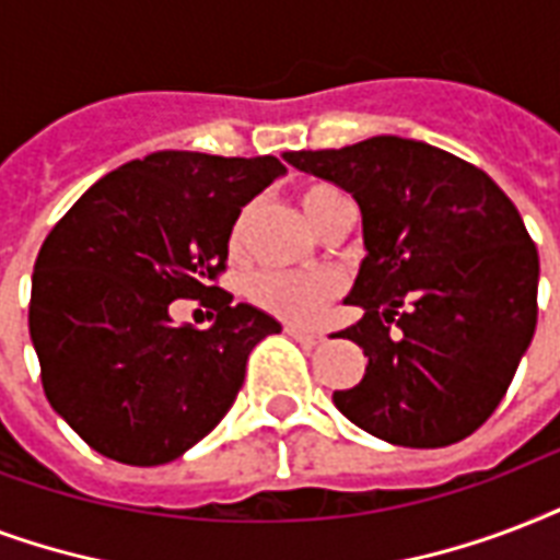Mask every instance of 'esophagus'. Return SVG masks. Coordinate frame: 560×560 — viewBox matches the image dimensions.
Returning a JSON list of instances; mask_svg holds the SVG:
<instances>
[{
  "label": "esophagus",
  "mask_w": 560,
  "mask_h": 560,
  "mask_svg": "<svg viewBox=\"0 0 560 560\" xmlns=\"http://www.w3.org/2000/svg\"><path fill=\"white\" fill-rule=\"evenodd\" d=\"M285 332L292 336L294 341H301V345H318L320 339H324V332H315V329H301V327H285Z\"/></svg>",
  "instance_id": "obj_1"
}]
</instances>
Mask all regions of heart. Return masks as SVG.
<instances>
[{
  "mask_svg": "<svg viewBox=\"0 0 560 560\" xmlns=\"http://www.w3.org/2000/svg\"><path fill=\"white\" fill-rule=\"evenodd\" d=\"M306 219L327 231L341 212L350 210V201L345 192L329 184H306L298 192ZM250 231H254V203H245L228 233V248L233 257H242L250 245ZM341 292V280L329 271L318 275H289V271H259L248 285V298L257 303L259 310L277 318L292 320V324H312L329 303L336 301Z\"/></svg>",
  "mask_w": 560,
  "mask_h": 560,
  "instance_id": "1",
  "label": "heart"
}]
</instances>
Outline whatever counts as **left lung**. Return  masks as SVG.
Returning <instances> with one entry per match:
<instances>
[{
  "mask_svg": "<svg viewBox=\"0 0 560 560\" xmlns=\"http://www.w3.org/2000/svg\"><path fill=\"white\" fill-rule=\"evenodd\" d=\"M285 163L357 198L368 257L341 332L362 383L332 394L348 420L397 446L456 444L509 392L537 324V248L511 198L427 142L371 137Z\"/></svg>",
  "mask_w": 560,
  "mask_h": 560,
  "instance_id": "8db88e82",
  "label": "left lung"
}]
</instances>
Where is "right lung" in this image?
<instances>
[{
    "label": "right lung",
    "instance_id": "obj_1",
    "mask_svg": "<svg viewBox=\"0 0 560 560\" xmlns=\"http://www.w3.org/2000/svg\"><path fill=\"white\" fill-rule=\"evenodd\" d=\"M285 166L277 158L158 151L104 175L43 242L28 329L46 400L95 453L166 465L215 429L250 350L280 332L219 285L236 212ZM175 300L217 312L175 325Z\"/></svg>",
    "mask_w": 560,
    "mask_h": 560
}]
</instances>
